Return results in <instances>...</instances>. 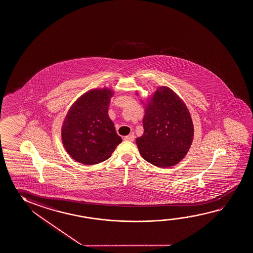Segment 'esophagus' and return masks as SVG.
Returning <instances> with one entry per match:
<instances>
[{
	"instance_id": "esophagus-1",
	"label": "esophagus",
	"mask_w": 253,
	"mask_h": 253,
	"mask_svg": "<svg viewBox=\"0 0 253 253\" xmlns=\"http://www.w3.org/2000/svg\"><path fill=\"white\" fill-rule=\"evenodd\" d=\"M124 140H128V141H133V140H134V133L131 132L127 136H125Z\"/></svg>"
}]
</instances>
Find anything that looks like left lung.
Segmentation results:
<instances>
[{
    "mask_svg": "<svg viewBox=\"0 0 253 253\" xmlns=\"http://www.w3.org/2000/svg\"><path fill=\"white\" fill-rule=\"evenodd\" d=\"M139 96V92H135ZM142 120L144 132L136 145L143 159L167 168L186 156L193 143L194 127L184 101L167 86H159L146 99Z\"/></svg>",
    "mask_w": 253,
    "mask_h": 253,
    "instance_id": "left-lung-1",
    "label": "left lung"
}]
</instances>
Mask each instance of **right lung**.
<instances>
[{
  "mask_svg": "<svg viewBox=\"0 0 253 253\" xmlns=\"http://www.w3.org/2000/svg\"><path fill=\"white\" fill-rule=\"evenodd\" d=\"M111 88H93L70 106L61 126V140L74 160L86 165L108 159L122 141L108 115Z\"/></svg>",
  "mask_w": 253,
  "mask_h": 253,
  "instance_id": "add662e5",
  "label": "right lung"
}]
</instances>
